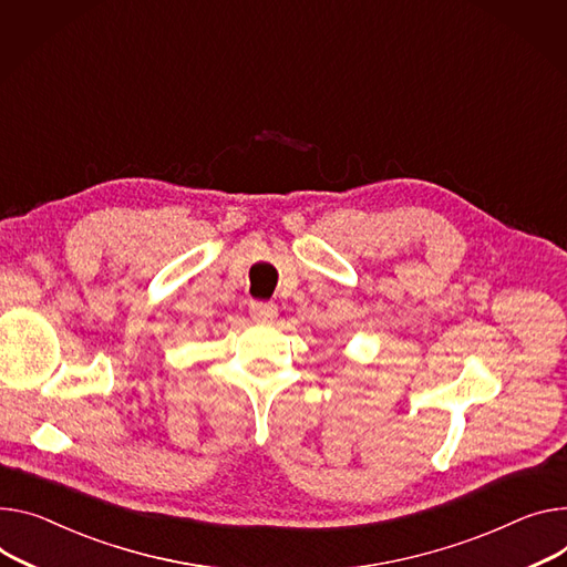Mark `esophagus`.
Here are the masks:
<instances>
[{"label":"esophagus","instance_id":"34e87169","mask_svg":"<svg viewBox=\"0 0 567 567\" xmlns=\"http://www.w3.org/2000/svg\"><path fill=\"white\" fill-rule=\"evenodd\" d=\"M249 316L254 320H258V322H268V320H272L277 316V307H275V303H270V301H251Z\"/></svg>","mask_w":567,"mask_h":567}]
</instances>
